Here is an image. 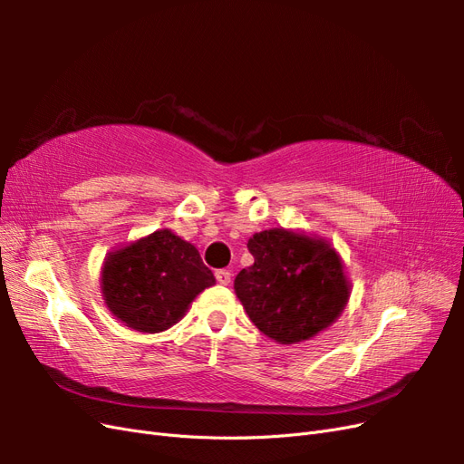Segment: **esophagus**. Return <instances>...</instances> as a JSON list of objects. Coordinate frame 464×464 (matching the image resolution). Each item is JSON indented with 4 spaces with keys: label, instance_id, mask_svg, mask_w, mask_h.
I'll return each mask as SVG.
<instances>
[{
    "label": "esophagus",
    "instance_id": "obj_1",
    "mask_svg": "<svg viewBox=\"0 0 464 464\" xmlns=\"http://www.w3.org/2000/svg\"><path fill=\"white\" fill-rule=\"evenodd\" d=\"M215 276H217V280L220 285H230V280H232V273L230 271H227V269H218L217 273H215Z\"/></svg>",
    "mask_w": 464,
    "mask_h": 464
}]
</instances>
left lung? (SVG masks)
<instances>
[{
    "label": "left lung",
    "mask_w": 464,
    "mask_h": 464,
    "mask_svg": "<svg viewBox=\"0 0 464 464\" xmlns=\"http://www.w3.org/2000/svg\"><path fill=\"white\" fill-rule=\"evenodd\" d=\"M254 265L234 280L254 325L278 344L314 339L344 312L350 280L327 240L304 230L271 228L247 242Z\"/></svg>",
    "instance_id": "1"
}]
</instances>
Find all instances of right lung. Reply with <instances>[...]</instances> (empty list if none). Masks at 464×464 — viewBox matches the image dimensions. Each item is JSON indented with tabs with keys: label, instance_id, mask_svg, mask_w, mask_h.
I'll return each mask as SVG.
<instances>
[{
	"label": "right lung",
	"instance_id": "right-lung-1",
	"mask_svg": "<svg viewBox=\"0 0 464 464\" xmlns=\"http://www.w3.org/2000/svg\"><path fill=\"white\" fill-rule=\"evenodd\" d=\"M215 283L198 247L168 228L110 251L101 271L110 314L139 333L170 329Z\"/></svg>",
	"mask_w": 464,
	"mask_h": 464
}]
</instances>
